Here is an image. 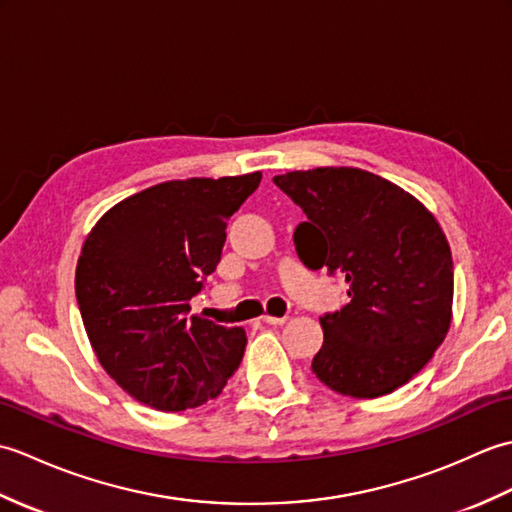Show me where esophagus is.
<instances>
[{
  "mask_svg": "<svg viewBox=\"0 0 512 512\" xmlns=\"http://www.w3.org/2000/svg\"><path fill=\"white\" fill-rule=\"evenodd\" d=\"M262 321L268 325H284L288 321V317H270V314H264Z\"/></svg>",
  "mask_w": 512,
  "mask_h": 512,
  "instance_id": "esophagus-1",
  "label": "esophagus"
}]
</instances>
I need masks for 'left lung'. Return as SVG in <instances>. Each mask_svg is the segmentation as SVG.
Instances as JSON below:
<instances>
[{
  "instance_id": "left-lung-1",
  "label": "left lung",
  "mask_w": 512,
  "mask_h": 512,
  "mask_svg": "<svg viewBox=\"0 0 512 512\" xmlns=\"http://www.w3.org/2000/svg\"><path fill=\"white\" fill-rule=\"evenodd\" d=\"M273 182L306 213L292 235L303 266L343 275L350 288V301L319 319L312 372L343 396L391 394L431 361L451 325L453 259L440 224L369 171H290Z\"/></svg>"
}]
</instances>
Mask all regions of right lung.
<instances>
[{
    "label": "right lung",
    "mask_w": 512,
    "mask_h": 512,
    "mask_svg": "<svg viewBox=\"0 0 512 512\" xmlns=\"http://www.w3.org/2000/svg\"><path fill=\"white\" fill-rule=\"evenodd\" d=\"M262 173L162 182L107 211L76 264V301L105 372L160 411L220 394L246 350L242 328L189 317L220 264L226 222Z\"/></svg>",
    "instance_id": "1"
}]
</instances>
